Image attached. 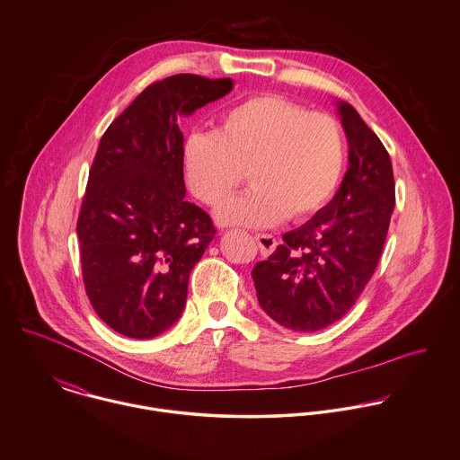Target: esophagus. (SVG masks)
<instances>
[{
  "instance_id": "esophagus-1",
  "label": "esophagus",
  "mask_w": 460,
  "mask_h": 460,
  "mask_svg": "<svg viewBox=\"0 0 460 460\" xmlns=\"http://www.w3.org/2000/svg\"><path fill=\"white\" fill-rule=\"evenodd\" d=\"M255 241H257V244H259L261 255H264V257L271 255V253L275 252V248H277V239H275L271 234H259V235L255 237Z\"/></svg>"
}]
</instances>
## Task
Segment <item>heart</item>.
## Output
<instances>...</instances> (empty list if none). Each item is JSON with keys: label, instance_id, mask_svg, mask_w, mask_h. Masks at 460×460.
I'll use <instances>...</instances> for the list:
<instances>
[{"label": "heart", "instance_id": "1", "mask_svg": "<svg viewBox=\"0 0 460 460\" xmlns=\"http://www.w3.org/2000/svg\"><path fill=\"white\" fill-rule=\"evenodd\" d=\"M339 123L277 94L230 107L216 132H194L183 145V174L190 192L212 208L223 207L246 178L253 187L219 212V221L271 226L321 208L344 167Z\"/></svg>", "mask_w": 460, "mask_h": 460}]
</instances>
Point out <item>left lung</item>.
<instances>
[{
  "instance_id": "obj_1",
  "label": "left lung",
  "mask_w": 460,
  "mask_h": 460,
  "mask_svg": "<svg viewBox=\"0 0 460 460\" xmlns=\"http://www.w3.org/2000/svg\"><path fill=\"white\" fill-rule=\"evenodd\" d=\"M337 112L348 139V171L332 201L253 271L257 300L279 324L315 332L339 321L380 261L394 210L391 156L346 102Z\"/></svg>"
}]
</instances>
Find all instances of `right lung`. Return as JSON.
Here are the masks:
<instances>
[{
	"instance_id": "right-lung-1",
	"label": "right lung",
	"mask_w": 460,
	"mask_h": 460,
	"mask_svg": "<svg viewBox=\"0 0 460 460\" xmlns=\"http://www.w3.org/2000/svg\"><path fill=\"white\" fill-rule=\"evenodd\" d=\"M232 87L198 75L155 82L100 141L76 223L82 275L96 314L127 337H156L183 312L189 275L216 228L185 199L176 119Z\"/></svg>"
}]
</instances>
